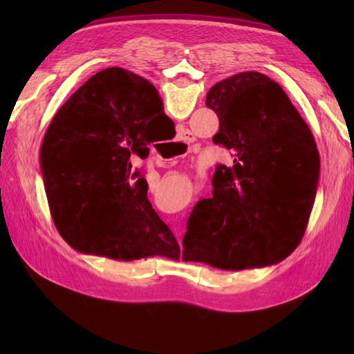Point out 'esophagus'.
Listing matches in <instances>:
<instances>
[{
	"label": "esophagus",
	"instance_id": "34e87169",
	"mask_svg": "<svg viewBox=\"0 0 354 354\" xmlns=\"http://www.w3.org/2000/svg\"><path fill=\"white\" fill-rule=\"evenodd\" d=\"M194 140H195L194 134H192L189 129H184V131H181V133H179L178 139H176L175 143H173V145H175L176 148H185V149H187V147H189L190 143L194 142ZM176 236H178V241L181 242V234H176Z\"/></svg>",
	"mask_w": 354,
	"mask_h": 354
}]
</instances>
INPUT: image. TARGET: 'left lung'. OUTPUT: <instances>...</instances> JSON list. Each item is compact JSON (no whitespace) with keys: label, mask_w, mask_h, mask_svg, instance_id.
I'll return each instance as SVG.
<instances>
[{"label":"left lung","mask_w":354,"mask_h":354,"mask_svg":"<svg viewBox=\"0 0 354 354\" xmlns=\"http://www.w3.org/2000/svg\"><path fill=\"white\" fill-rule=\"evenodd\" d=\"M206 106L220 122L212 140L231 149L234 164L215 169L212 196L192 211L183 261L232 272L283 261L301 242L315 201L314 136L283 87L257 71L215 84Z\"/></svg>","instance_id":"left-lung-1"}]
</instances>
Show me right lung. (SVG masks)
I'll return each mask as SVG.
<instances>
[{
  "mask_svg": "<svg viewBox=\"0 0 354 354\" xmlns=\"http://www.w3.org/2000/svg\"><path fill=\"white\" fill-rule=\"evenodd\" d=\"M169 118L145 77L120 67L98 71L71 95L48 127L40 171L59 234L84 254L115 261L179 259V245L133 170L159 142Z\"/></svg>",
  "mask_w": 354,
  "mask_h": 354,
  "instance_id": "obj_1",
  "label": "right lung"
}]
</instances>
